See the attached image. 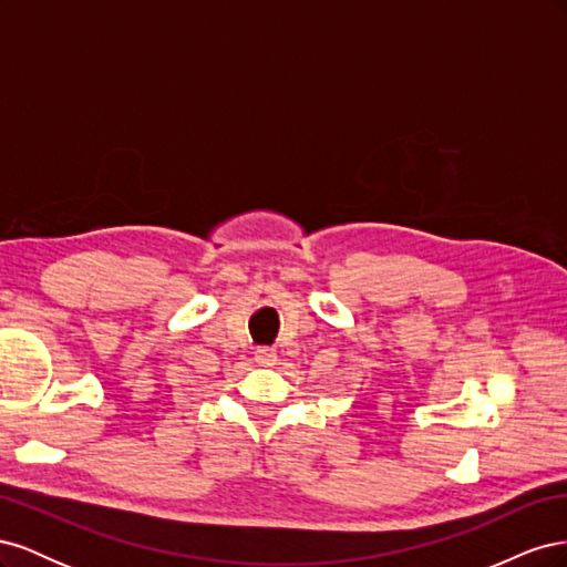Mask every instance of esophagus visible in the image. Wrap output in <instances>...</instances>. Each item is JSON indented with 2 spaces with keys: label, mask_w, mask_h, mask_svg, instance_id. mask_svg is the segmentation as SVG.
<instances>
[{
  "label": "esophagus",
  "mask_w": 567,
  "mask_h": 567,
  "mask_svg": "<svg viewBox=\"0 0 567 567\" xmlns=\"http://www.w3.org/2000/svg\"><path fill=\"white\" fill-rule=\"evenodd\" d=\"M255 362L260 367H271L274 362H277V352H274L271 348H257L255 350Z\"/></svg>",
  "instance_id": "obj_1"
}]
</instances>
